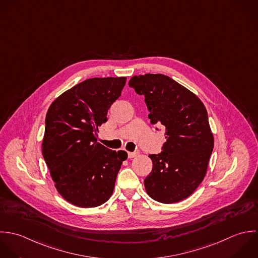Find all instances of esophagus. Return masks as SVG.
<instances>
[{
	"label": "esophagus",
	"instance_id": "esophagus-1",
	"mask_svg": "<svg viewBox=\"0 0 258 258\" xmlns=\"http://www.w3.org/2000/svg\"><path fill=\"white\" fill-rule=\"evenodd\" d=\"M138 155H139V153H137V152H134V153L128 152V153H127V156H128V158H133V157H135V156H137Z\"/></svg>",
	"mask_w": 258,
	"mask_h": 258
}]
</instances>
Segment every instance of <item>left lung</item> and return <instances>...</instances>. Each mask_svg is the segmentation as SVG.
I'll return each instance as SVG.
<instances>
[{
	"label": "left lung",
	"mask_w": 258,
	"mask_h": 258,
	"mask_svg": "<svg viewBox=\"0 0 258 258\" xmlns=\"http://www.w3.org/2000/svg\"><path fill=\"white\" fill-rule=\"evenodd\" d=\"M145 96L153 124L165 126L163 152L150 155L153 169L145 179L148 195L161 204L191 196L206 177L214 139L200 98L161 74L135 76L128 83Z\"/></svg>",
	"instance_id": "8db88e82"
}]
</instances>
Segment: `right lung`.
Masks as SVG:
<instances>
[{"mask_svg": "<svg viewBox=\"0 0 258 258\" xmlns=\"http://www.w3.org/2000/svg\"><path fill=\"white\" fill-rule=\"evenodd\" d=\"M126 78H94L62 93L50 105L42 144L57 192L74 206H102L112 195L124 151L98 143L99 126L125 85Z\"/></svg>", "mask_w": 258, "mask_h": 258, "instance_id": "right-lung-1", "label": "right lung"}]
</instances>
